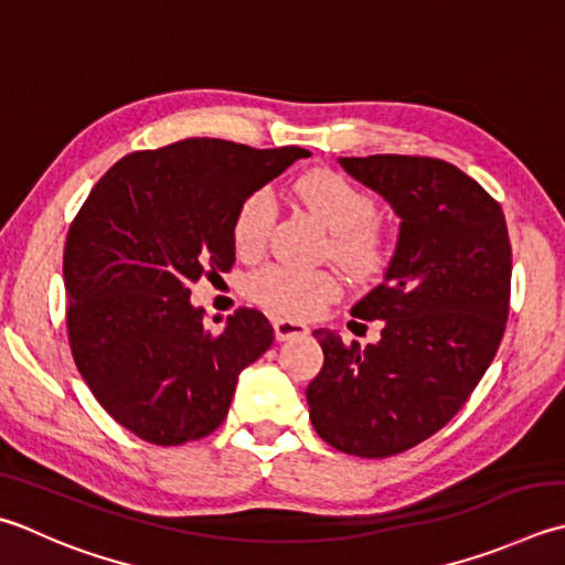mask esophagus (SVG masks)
<instances>
[{"mask_svg":"<svg viewBox=\"0 0 565 565\" xmlns=\"http://www.w3.org/2000/svg\"><path fill=\"white\" fill-rule=\"evenodd\" d=\"M274 335L276 340L301 338V335H308V326L294 318H274Z\"/></svg>","mask_w":565,"mask_h":565,"instance_id":"1","label":"esophagus"}]
</instances>
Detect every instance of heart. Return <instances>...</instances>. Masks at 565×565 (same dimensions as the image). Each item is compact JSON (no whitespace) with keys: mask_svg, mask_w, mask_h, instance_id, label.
Segmentation results:
<instances>
[{"mask_svg":"<svg viewBox=\"0 0 565 565\" xmlns=\"http://www.w3.org/2000/svg\"><path fill=\"white\" fill-rule=\"evenodd\" d=\"M294 193L326 230H330V257L352 274L377 271L386 257V239L377 220V205L342 173L316 169L294 181ZM274 223V201L267 191H254L237 205L232 217V245L239 257H257L267 245ZM245 291L269 311L306 318L333 301L338 279L323 269H296L289 264H267L254 271Z\"/></svg>","mask_w":565,"mask_h":565,"instance_id":"heart-1","label":"heart"}]
</instances>
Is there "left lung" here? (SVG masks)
Listing matches in <instances>:
<instances>
[{
  "instance_id": "8db88e82",
  "label": "left lung",
  "mask_w": 565,
  "mask_h": 565,
  "mask_svg": "<svg viewBox=\"0 0 565 565\" xmlns=\"http://www.w3.org/2000/svg\"><path fill=\"white\" fill-rule=\"evenodd\" d=\"M338 161L402 225L382 284L350 311L382 320L380 342L345 345L335 330H316L326 360L306 399L326 444L390 458L444 428L488 372L510 313L512 247L500 203L452 163L399 153Z\"/></svg>"
}]
</instances>
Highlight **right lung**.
Here are the masks:
<instances>
[{
  "instance_id": "add662e5",
  "label": "right lung",
  "mask_w": 565,
  "mask_h": 565,
  "mask_svg": "<svg viewBox=\"0 0 565 565\" xmlns=\"http://www.w3.org/2000/svg\"><path fill=\"white\" fill-rule=\"evenodd\" d=\"M306 157L207 137L135 151L75 215L63 254L73 360L105 412L141 440L183 446L213 434L239 372L269 350L264 313L239 308L215 335L188 286L232 269L237 205Z\"/></svg>"
}]
</instances>
